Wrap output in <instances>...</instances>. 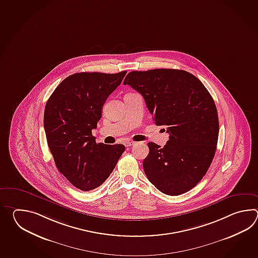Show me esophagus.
I'll list each match as a JSON object with an SVG mask.
<instances>
[{"instance_id":"1","label":"esophagus","mask_w":258,"mask_h":258,"mask_svg":"<svg viewBox=\"0 0 258 258\" xmlns=\"http://www.w3.org/2000/svg\"><path fill=\"white\" fill-rule=\"evenodd\" d=\"M136 144V142H134V141H126L125 142V147H127V148H129V147H131V146H134Z\"/></svg>"}]
</instances>
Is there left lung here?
Here are the masks:
<instances>
[{"label": "left lung", "mask_w": 258, "mask_h": 258, "mask_svg": "<svg viewBox=\"0 0 258 258\" xmlns=\"http://www.w3.org/2000/svg\"><path fill=\"white\" fill-rule=\"evenodd\" d=\"M126 84L170 135L163 148L148 144L143 168L148 180L165 195L188 192L207 173L217 149L219 117L211 95L198 77L176 69L130 72Z\"/></svg>", "instance_id": "1"}]
</instances>
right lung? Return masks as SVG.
I'll list each match as a JSON object with an SVG mask.
<instances>
[{"instance_id": "obj_1", "label": "right lung", "mask_w": 258, "mask_h": 258, "mask_svg": "<svg viewBox=\"0 0 258 258\" xmlns=\"http://www.w3.org/2000/svg\"><path fill=\"white\" fill-rule=\"evenodd\" d=\"M126 73L74 74L55 88L45 106L44 129L55 165L82 191L100 186L125 150L121 144H97L92 130Z\"/></svg>"}]
</instances>
